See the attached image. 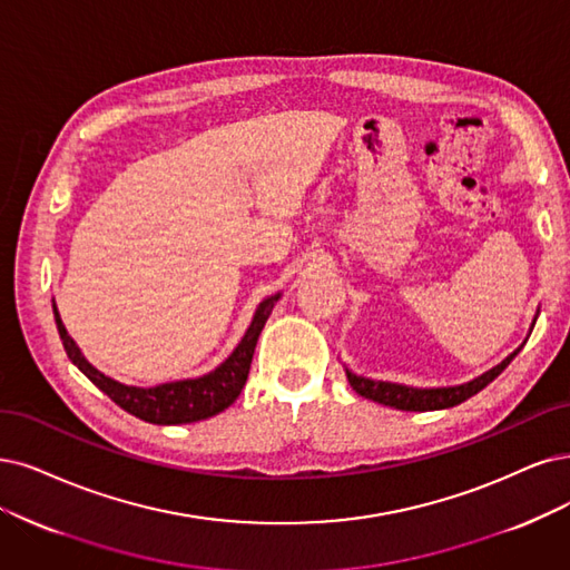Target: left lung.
I'll list each match as a JSON object with an SVG mask.
<instances>
[{"mask_svg":"<svg viewBox=\"0 0 570 570\" xmlns=\"http://www.w3.org/2000/svg\"><path fill=\"white\" fill-rule=\"evenodd\" d=\"M521 350V347H519ZM519 350H514L508 360L502 364H498L495 368L487 371L483 375L474 377L472 383L468 385H458V387H436V390H415V387H406V385H394V383H375L368 381V377L354 375L347 371V381L352 385V390L356 394H362L366 399H373L377 404L385 406H394L399 411H439V409H451L465 402V399L474 396L476 392H481L489 383H493L495 377L508 368V364L519 354Z\"/></svg>","mask_w":570,"mask_h":570,"instance_id":"obj_1","label":"left lung"}]
</instances>
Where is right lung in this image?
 <instances>
[{
	"label": "right lung",
	"instance_id": "1",
	"mask_svg": "<svg viewBox=\"0 0 570 570\" xmlns=\"http://www.w3.org/2000/svg\"><path fill=\"white\" fill-rule=\"evenodd\" d=\"M277 298L279 296H272L261 303V307L256 309V317H253L242 343L216 371H210L208 375H202V377H195V381H178V383H166V385H157V387H129V385H121V383L112 381V377H108V375H102L98 368H94L81 356L79 347L75 345L66 326H62V322H60L56 303H53V317H56L62 347H66L70 362L83 375H87L100 392L108 394L119 409L145 420V423H153V425H183V423H197V420H206L210 415L225 411L229 404H235V399L239 396L242 387L246 385L253 350H256L258 335H261V331L269 317V312H272V305Z\"/></svg>",
	"mask_w": 570,
	"mask_h": 570
}]
</instances>
